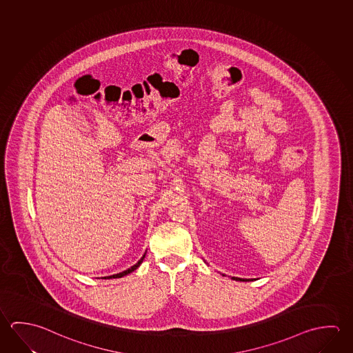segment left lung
I'll list each match as a JSON object with an SVG mask.
<instances>
[{"mask_svg": "<svg viewBox=\"0 0 353 353\" xmlns=\"http://www.w3.org/2000/svg\"><path fill=\"white\" fill-rule=\"evenodd\" d=\"M233 280H241V281H249L248 279L233 278Z\"/></svg>", "mask_w": 353, "mask_h": 353, "instance_id": "left-lung-1", "label": "left lung"}]
</instances>
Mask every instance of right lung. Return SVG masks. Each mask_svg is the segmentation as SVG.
Masks as SVG:
<instances>
[{
  "mask_svg": "<svg viewBox=\"0 0 353 353\" xmlns=\"http://www.w3.org/2000/svg\"><path fill=\"white\" fill-rule=\"evenodd\" d=\"M143 258H145V254H143V258L137 261L135 265L131 266L130 269H128V270H125L123 272H119V274H115V275H110V276H105V278L103 279H112V278H123L125 275H128V274H130V272H134V270H137V268L140 266V264L143 263Z\"/></svg>",
  "mask_w": 353,
  "mask_h": 353,
  "instance_id": "add662e5",
  "label": "right lung"
}]
</instances>
